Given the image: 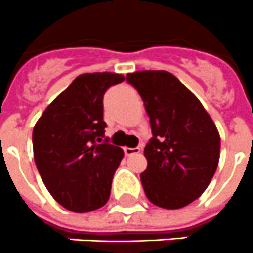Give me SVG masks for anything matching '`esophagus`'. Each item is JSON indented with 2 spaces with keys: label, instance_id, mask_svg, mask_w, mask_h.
I'll return each instance as SVG.
<instances>
[{
  "label": "esophagus",
  "instance_id": "34e87169",
  "mask_svg": "<svg viewBox=\"0 0 253 253\" xmlns=\"http://www.w3.org/2000/svg\"><path fill=\"white\" fill-rule=\"evenodd\" d=\"M141 151V149L139 147H124V154L126 155V157H130V155L133 154H137V153H139Z\"/></svg>",
  "mask_w": 253,
  "mask_h": 253
}]
</instances>
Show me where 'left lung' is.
<instances>
[{
  "label": "left lung",
  "mask_w": 253,
  "mask_h": 253,
  "mask_svg": "<svg viewBox=\"0 0 253 253\" xmlns=\"http://www.w3.org/2000/svg\"><path fill=\"white\" fill-rule=\"evenodd\" d=\"M142 98L153 137L143 154L145 195L165 209H180L199 199L213 179L221 138L203 104L176 77L166 70L126 74Z\"/></svg>",
  "instance_id": "left-lung-1"
}]
</instances>
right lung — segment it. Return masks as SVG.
<instances>
[{
    "mask_svg": "<svg viewBox=\"0 0 253 253\" xmlns=\"http://www.w3.org/2000/svg\"><path fill=\"white\" fill-rule=\"evenodd\" d=\"M124 77L86 73L46 107L32 132L34 158L46 189L60 205L87 213L106 205L124 153L104 137L103 96Z\"/></svg>",
    "mask_w": 253,
    "mask_h": 253,
    "instance_id": "add662e5",
    "label": "right lung"
}]
</instances>
